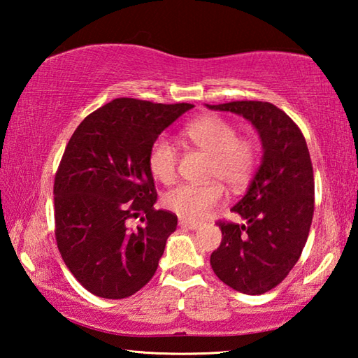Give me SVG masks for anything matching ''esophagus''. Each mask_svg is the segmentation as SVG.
<instances>
[{"mask_svg": "<svg viewBox=\"0 0 358 358\" xmlns=\"http://www.w3.org/2000/svg\"><path fill=\"white\" fill-rule=\"evenodd\" d=\"M178 224L181 227H186V229H191V230H197L199 227L202 226L201 222H192V221H186V220H180Z\"/></svg>", "mask_w": 358, "mask_h": 358, "instance_id": "34e87169", "label": "esophagus"}]
</instances>
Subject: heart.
<instances>
[{"label": "heart", "mask_w": 358, "mask_h": 358, "mask_svg": "<svg viewBox=\"0 0 358 358\" xmlns=\"http://www.w3.org/2000/svg\"><path fill=\"white\" fill-rule=\"evenodd\" d=\"M186 137L213 157L211 177L222 181L230 189H240L250 180L256 153L250 142L238 141L237 129L221 117H205L192 121L185 129ZM177 150L166 137L151 145L150 171L162 183H172L177 172ZM224 201V191L217 183L180 185L169 191L164 205L186 221H201Z\"/></svg>", "instance_id": "b5f03b06"}]
</instances>
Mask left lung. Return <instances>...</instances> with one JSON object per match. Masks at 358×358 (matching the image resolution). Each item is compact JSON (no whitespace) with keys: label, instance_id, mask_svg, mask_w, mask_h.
Wrapping results in <instances>:
<instances>
[{"label":"left lung","instance_id":"1","mask_svg":"<svg viewBox=\"0 0 358 358\" xmlns=\"http://www.w3.org/2000/svg\"><path fill=\"white\" fill-rule=\"evenodd\" d=\"M207 107L250 121L262 145L257 172L232 207L245 222H220L222 240L211 252V268L241 294H265L294 268L310 234L314 213L310 151L299 126L270 102L234 101Z\"/></svg>","mask_w":358,"mask_h":358}]
</instances>
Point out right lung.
I'll use <instances>...</instances> for the list:
<instances>
[{
  "label": "right lung",
  "instance_id": "add662e5",
  "mask_svg": "<svg viewBox=\"0 0 358 358\" xmlns=\"http://www.w3.org/2000/svg\"><path fill=\"white\" fill-rule=\"evenodd\" d=\"M192 107L113 99L72 134L53 186L57 243L71 273L96 296L126 299L153 278L177 216L155 210L150 150ZM141 210L143 226L128 228Z\"/></svg>",
  "mask_w": 358,
  "mask_h": 358
}]
</instances>
